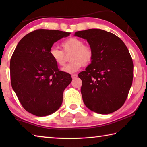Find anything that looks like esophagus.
Masks as SVG:
<instances>
[{
  "mask_svg": "<svg viewBox=\"0 0 147 147\" xmlns=\"http://www.w3.org/2000/svg\"><path fill=\"white\" fill-rule=\"evenodd\" d=\"M77 76H78L77 74H72V75H71V77H72V78H73V79L76 78Z\"/></svg>",
  "mask_w": 147,
  "mask_h": 147,
  "instance_id": "34e87169",
  "label": "esophagus"
}]
</instances>
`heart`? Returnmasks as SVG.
Returning <instances> with one entry per match:
<instances>
[{"mask_svg": "<svg viewBox=\"0 0 147 147\" xmlns=\"http://www.w3.org/2000/svg\"><path fill=\"white\" fill-rule=\"evenodd\" d=\"M83 40L77 37H70L62 43V50L52 47L50 50V55L52 59L59 66L65 64V54L69 55L70 63L65 65L62 69V71L67 73H74L82 67L83 65L90 64L93 57V52L89 45H84Z\"/></svg>", "mask_w": 147, "mask_h": 147, "instance_id": "heart-1", "label": "heart"}]
</instances>
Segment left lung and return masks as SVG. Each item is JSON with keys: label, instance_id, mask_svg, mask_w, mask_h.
<instances>
[{"label": "left lung", "instance_id": "1", "mask_svg": "<svg viewBox=\"0 0 147 147\" xmlns=\"http://www.w3.org/2000/svg\"><path fill=\"white\" fill-rule=\"evenodd\" d=\"M93 52L91 64L78 74L84 104L98 114H111L125 102L131 87L133 63L124 43L114 34L100 29L79 31Z\"/></svg>", "mask_w": 147, "mask_h": 147}]
</instances>
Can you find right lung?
<instances>
[{"label": "right lung", "mask_w": 147, "mask_h": 147, "mask_svg": "<svg viewBox=\"0 0 147 147\" xmlns=\"http://www.w3.org/2000/svg\"><path fill=\"white\" fill-rule=\"evenodd\" d=\"M70 34L59 30H35L19 42L12 55V88L23 108L36 116L57 111L64 90L71 82L70 74L59 71L50 55L53 44Z\"/></svg>", "instance_id": "add662e5"}]
</instances>
